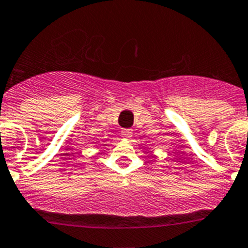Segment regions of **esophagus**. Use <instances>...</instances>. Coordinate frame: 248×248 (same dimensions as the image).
Masks as SVG:
<instances>
[{"label":"esophagus","mask_w":248,"mask_h":248,"mask_svg":"<svg viewBox=\"0 0 248 248\" xmlns=\"http://www.w3.org/2000/svg\"><path fill=\"white\" fill-rule=\"evenodd\" d=\"M121 134H122V137H124V138L129 139L132 137V134H133V131H132L131 128H124V129H122V131H121Z\"/></svg>","instance_id":"34e87169"}]
</instances>
